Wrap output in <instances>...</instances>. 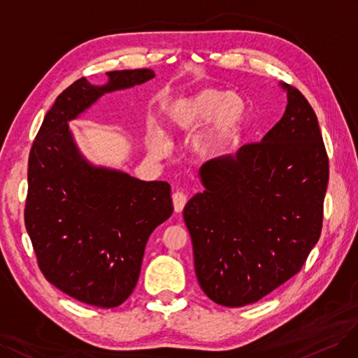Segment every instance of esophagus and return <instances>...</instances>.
I'll return each instance as SVG.
<instances>
[{"label":"esophagus","instance_id":"esophagus-1","mask_svg":"<svg viewBox=\"0 0 358 358\" xmlns=\"http://www.w3.org/2000/svg\"><path fill=\"white\" fill-rule=\"evenodd\" d=\"M172 201H174L176 213H181L182 208H184V205H186V202H187V196L184 194L182 192L177 190L174 194H172Z\"/></svg>","mask_w":358,"mask_h":358}]
</instances>
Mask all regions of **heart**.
Returning <instances> with one entry per match:
<instances>
[{
	"mask_svg": "<svg viewBox=\"0 0 358 358\" xmlns=\"http://www.w3.org/2000/svg\"><path fill=\"white\" fill-rule=\"evenodd\" d=\"M244 113L245 106L238 95L205 89L190 98L172 102L168 110V119L177 128L182 129L208 122L198 136V147L205 155H211L236 135ZM148 145L156 156L168 153V140L160 129L155 128L150 132Z\"/></svg>",
	"mask_w": 358,
	"mask_h": 358,
	"instance_id": "b5f03b06",
	"label": "heart"
}]
</instances>
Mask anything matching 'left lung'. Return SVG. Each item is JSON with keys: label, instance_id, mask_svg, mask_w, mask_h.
<instances>
[{"label": "left lung", "instance_id": "1", "mask_svg": "<svg viewBox=\"0 0 358 358\" xmlns=\"http://www.w3.org/2000/svg\"><path fill=\"white\" fill-rule=\"evenodd\" d=\"M281 120L260 143L199 168L203 192L184 206L194 271L213 302L255 303L296 275L317 244L329 159L306 98L285 83Z\"/></svg>", "mask_w": 358, "mask_h": 358}]
</instances>
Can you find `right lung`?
Segmentation results:
<instances>
[{"instance_id":"right-lung-1","label":"right lung","mask_w":358,"mask_h":358,"mask_svg":"<svg viewBox=\"0 0 358 358\" xmlns=\"http://www.w3.org/2000/svg\"><path fill=\"white\" fill-rule=\"evenodd\" d=\"M155 71L107 73L95 86L80 78L56 98L32 144L25 226L50 284L77 301L114 308L131 296L145 244L171 217V186L98 166L85 157L70 122L106 94L155 78Z\"/></svg>"}]
</instances>
